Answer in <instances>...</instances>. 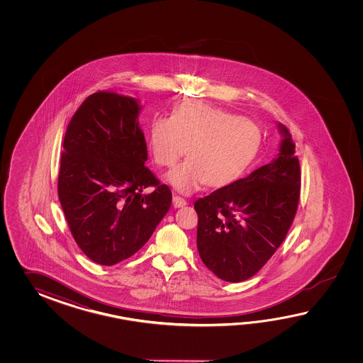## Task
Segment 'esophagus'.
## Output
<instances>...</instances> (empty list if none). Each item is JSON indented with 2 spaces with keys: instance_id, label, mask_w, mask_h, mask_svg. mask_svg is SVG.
Here are the masks:
<instances>
[{
  "instance_id": "34e87169",
  "label": "esophagus",
  "mask_w": 363,
  "mask_h": 363,
  "mask_svg": "<svg viewBox=\"0 0 363 363\" xmlns=\"http://www.w3.org/2000/svg\"><path fill=\"white\" fill-rule=\"evenodd\" d=\"M172 205H174V208H183L186 205V201L180 196H174L172 197Z\"/></svg>"
}]
</instances>
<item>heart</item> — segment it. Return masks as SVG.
I'll return each mask as SVG.
<instances>
[{
    "label": "heart",
    "instance_id": "heart-1",
    "mask_svg": "<svg viewBox=\"0 0 363 363\" xmlns=\"http://www.w3.org/2000/svg\"><path fill=\"white\" fill-rule=\"evenodd\" d=\"M261 145L262 133L255 122L202 101L182 104L171 118L155 116L147 135L158 166H172L186 149L189 157L166 174V182L184 194L205 184L236 182L253 164Z\"/></svg>",
    "mask_w": 363,
    "mask_h": 363
}]
</instances>
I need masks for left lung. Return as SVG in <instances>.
I'll return each mask as SVG.
<instances>
[{"mask_svg": "<svg viewBox=\"0 0 363 363\" xmlns=\"http://www.w3.org/2000/svg\"><path fill=\"white\" fill-rule=\"evenodd\" d=\"M272 162L199 199L197 249L208 270L224 281L252 278L286 239L301 189L300 162L286 125Z\"/></svg>", "mask_w": 363, "mask_h": 363, "instance_id": "left-lung-1", "label": "left lung"}]
</instances>
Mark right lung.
Here are the masks:
<instances>
[{"label": "right lung", "instance_id": "obj_1", "mask_svg": "<svg viewBox=\"0 0 363 363\" xmlns=\"http://www.w3.org/2000/svg\"><path fill=\"white\" fill-rule=\"evenodd\" d=\"M139 100L93 93L77 108L63 140L58 197L69 231L89 259L113 266L153 235L171 206L170 188L145 167ZM147 186L155 189L144 195Z\"/></svg>", "mask_w": 363, "mask_h": 363}]
</instances>
